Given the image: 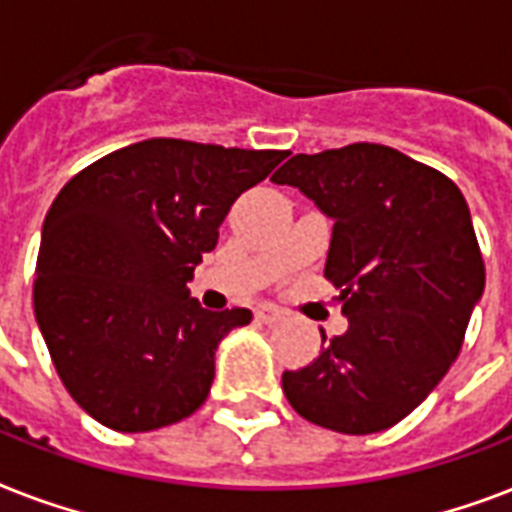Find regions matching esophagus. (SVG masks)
Returning a JSON list of instances; mask_svg holds the SVG:
<instances>
[{"label": "esophagus", "mask_w": 512, "mask_h": 512, "mask_svg": "<svg viewBox=\"0 0 512 512\" xmlns=\"http://www.w3.org/2000/svg\"><path fill=\"white\" fill-rule=\"evenodd\" d=\"M255 316L257 321H263V324H276V321L284 319V313H281L276 305H260L255 311Z\"/></svg>", "instance_id": "esophagus-1"}]
</instances>
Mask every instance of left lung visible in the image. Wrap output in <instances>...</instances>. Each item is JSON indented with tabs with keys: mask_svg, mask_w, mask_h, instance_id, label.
Listing matches in <instances>:
<instances>
[{
	"mask_svg": "<svg viewBox=\"0 0 512 512\" xmlns=\"http://www.w3.org/2000/svg\"><path fill=\"white\" fill-rule=\"evenodd\" d=\"M292 185L332 220L327 276L340 287L345 335L281 388L300 417L366 436L430 396L462 348L486 273L470 209L441 172L377 143L292 156Z\"/></svg>",
	"mask_w": 512,
	"mask_h": 512,
	"instance_id": "8db88e82",
	"label": "left lung"
}]
</instances>
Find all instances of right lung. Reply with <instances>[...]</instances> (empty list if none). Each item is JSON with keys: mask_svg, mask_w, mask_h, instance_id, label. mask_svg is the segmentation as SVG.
I'll list each match as a JSON object with an SVG mask.
<instances>
[{"mask_svg": "<svg viewBox=\"0 0 512 512\" xmlns=\"http://www.w3.org/2000/svg\"><path fill=\"white\" fill-rule=\"evenodd\" d=\"M287 151L154 138L71 177L42 225L34 313L76 404L119 433L193 414L215 380V350L252 321L207 311L188 281L241 193Z\"/></svg>", "mask_w": 512, "mask_h": 512, "instance_id": "1", "label": "right lung"}]
</instances>
